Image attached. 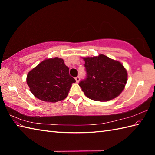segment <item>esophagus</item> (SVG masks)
<instances>
[{
  "instance_id": "obj_1",
  "label": "esophagus",
  "mask_w": 155,
  "mask_h": 155,
  "mask_svg": "<svg viewBox=\"0 0 155 155\" xmlns=\"http://www.w3.org/2000/svg\"><path fill=\"white\" fill-rule=\"evenodd\" d=\"M75 80H76V81H77V83H78V82H79V81H80V77L78 76V77L75 78Z\"/></svg>"
}]
</instances>
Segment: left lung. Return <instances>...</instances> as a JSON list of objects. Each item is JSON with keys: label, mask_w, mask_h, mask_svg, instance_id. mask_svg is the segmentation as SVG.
I'll use <instances>...</instances> for the list:
<instances>
[{"label": "left lung", "mask_w": 155, "mask_h": 155, "mask_svg": "<svg viewBox=\"0 0 155 155\" xmlns=\"http://www.w3.org/2000/svg\"><path fill=\"white\" fill-rule=\"evenodd\" d=\"M83 59L87 77L78 84L85 96L96 101L117 97L127 82V72L123 65L104 54Z\"/></svg>", "instance_id": "obj_1"}]
</instances>
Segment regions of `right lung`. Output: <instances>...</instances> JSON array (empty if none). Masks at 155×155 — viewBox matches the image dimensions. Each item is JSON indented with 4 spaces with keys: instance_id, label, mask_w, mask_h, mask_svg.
Returning a JSON list of instances; mask_svg holds the SVG:
<instances>
[{
    "instance_id": "add662e5",
    "label": "right lung",
    "mask_w": 155,
    "mask_h": 155,
    "mask_svg": "<svg viewBox=\"0 0 155 155\" xmlns=\"http://www.w3.org/2000/svg\"><path fill=\"white\" fill-rule=\"evenodd\" d=\"M75 82L63 59L58 57L45 59L32 69L27 77L31 93L38 99L51 103L64 99Z\"/></svg>"
}]
</instances>
